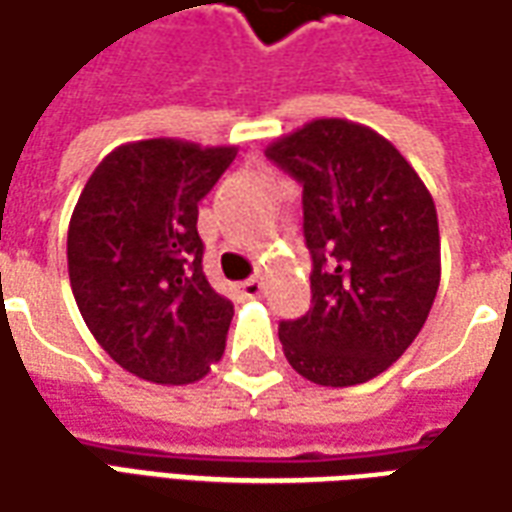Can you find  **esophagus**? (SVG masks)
Returning <instances> with one entry per match:
<instances>
[{
  "label": "esophagus",
  "mask_w": 512,
  "mask_h": 512,
  "mask_svg": "<svg viewBox=\"0 0 512 512\" xmlns=\"http://www.w3.org/2000/svg\"><path fill=\"white\" fill-rule=\"evenodd\" d=\"M238 288H241V296H246V299H255V296H260V291H263V282L257 280V277H252V280L241 282Z\"/></svg>",
  "instance_id": "esophagus-1"
}]
</instances>
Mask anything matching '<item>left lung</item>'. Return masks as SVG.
I'll return each mask as SVG.
<instances>
[{"label": "left lung", "mask_w": 512, "mask_h": 512, "mask_svg": "<svg viewBox=\"0 0 512 512\" xmlns=\"http://www.w3.org/2000/svg\"><path fill=\"white\" fill-rule=\"evenodd\" d=\"M302 185L313 307L280 321L282 352L305 380L346 388L391 368L441 285L438 213L402 152L371 127L316 119L266 146Z\"/></svg>", "instance_id": "8db88e82"}]
</instances>
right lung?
<instances>
[{
    "label": "right lung",
    "instance_id": "right-lung-1",
    "mask_svg": "<svg viewBox=\"0 0 512 512\" xmlns=\"http://www.w3.org/2000/svg\"><path fill=\"white\" fill-rule=\"evenodd\" d=\"M238 146L177 138L121 144L69 221V280L96 343L157 385H188L221 360L232 302L207 282L199 202Z\"/></svg>",
    "mask_w": 512,
    "mask_h": 512
}]
</instances>
